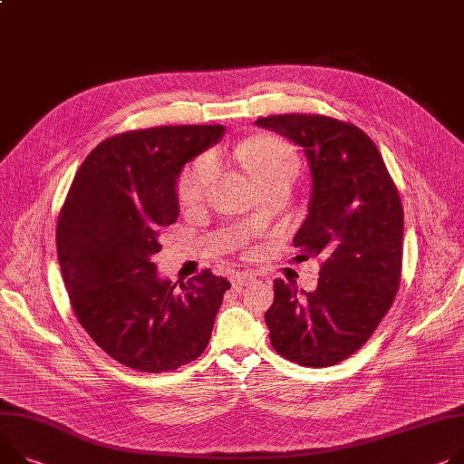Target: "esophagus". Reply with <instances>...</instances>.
I'll list each match as a JSON object with an SVG mask.
<instances>
[{
  "mask_svg": "<svg viewBox=\"0 0 464 464\" xmlns=\"http://www.w3.org/2000/svg\"><path fill=\"white\" fill-rule=\"evenodd\" d=\"M256 280L255 273H248V271H239V273H232L230 275V282L234 288H241V286H248V284Z\"/></svg>",
  "mask_w": 464,
  "mask_h": 464,
  "instance_id": "1",
  "label": "esophagus"
}]
</instances>
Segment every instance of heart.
<instances>
[{
    "mask_svg": "<svg viewBox=\"0 0 464 464\" xmlns=\"http://www.w3.org/2000/svg\"><path fill=\"white\" fill-rule=\"evenodd\" d=\"M234 158L251 170L258 182L266 178L297 170V156L286 140L276 137H260L237 147ZM216 176V161L211 156H200L195 160L180 180V198L184 204H197L204 198L208 186Z\"/></svg>",
    "mask_w": 464,
    "mask_h": 464,
    "instance_id": "1",
    "label": "heart"
}]
</instances>
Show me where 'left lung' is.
Wrapping results in <instances>:
<instances>
[{
	"label": "left lung",
	"instance_id": "1",
	"mask_svg": "<svg viewBox=\"0 0 464 464\" xmlns=\"http://www.w3.org/2000/svg\"><path fill=\"white\" fill-rule=\"evenodd\" d=\"M299 145L312 193L294 237L299 258H324L317 288L275 280L266 312L278 354L301 366H334L373 334L400 288L403 208L381 152L356 126L324 115L256 121Z\"/></svg>",
	"mask_w": 464,
	"mask_h": 464
}]
</instances>
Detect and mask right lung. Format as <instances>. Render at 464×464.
<instances>
[{"label": "right lung", "mask_w": 464, "mask_h": 464, "mask_svg": "<svg viewBox=\"0 0 464 464\" xmlns=\"http://www.w3.org/2000/svg\"><path fill=\"white\" fill-rule=\"evenodd\" d=\"M223 135L218 124L105 139L82 163L59 213L57 256L78 322L131 370H176L209 342L230 282L206 269L172 284L152 258L163 227L180 213L178 176Z\"/></svg>", "instance_id": "1"}]
</instances>
